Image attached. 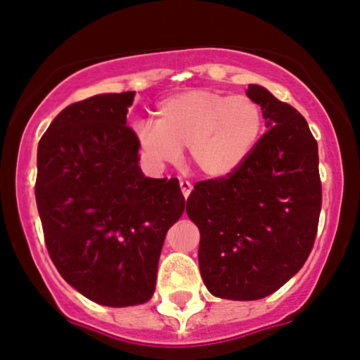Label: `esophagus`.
I'll return each mask as SVG.
<instances>
[{"instance_id":"34e87169","label":"esophagus","mask_w":360,"mask_h":360,"mask_svg":"<svg viewBox=\"0 0 360 360\" xmlns=\"http://www.w3.org/2000/svg\"><path fill=\"white\" fill-rule=\"evenodd\" d=\"M192 184H190L188 180H180V190H181V193H184V197L185 198H188V195H190V192H192Z\"/></svg>"}]
</instances>
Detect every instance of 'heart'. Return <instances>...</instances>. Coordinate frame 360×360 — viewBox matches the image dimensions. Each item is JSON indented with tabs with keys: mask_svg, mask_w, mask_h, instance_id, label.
I'll use <instances>...</instances> for the list:
<instances>
[{
	"mask_svg": "<svg viewBox=\"0 0 360 360\" xmlns=\"http://www.w3.org/2000/svg\"><path fill=\"white\" fill-rule=\"evenodd\" d=\"M264 128L263 109L248 96L192 89L158 104L156 122L136 126L141 155L155 168L190 162L210 179H226L248 162Z\"/></svg>",
	"mask_w": 360,
	"mask_h": 360,
	"instance_id": "heart-1",
	"label": "heart"
}]
</instances>
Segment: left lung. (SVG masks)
I'll return each mask as SVG.
<instances>
[{"mask_svg":"<svg viewBox=\"0 0 360 360\" xmlns=\"http://www.w3.org/2000/svg\"><path fill=\"white\" fill-rule=\"evenodd\" d=\"M246 94L268 131L238 172L198 181L187 198L207 290L239 302L268 297L302 269L322 209L319 146L305 117L257 84Z\"/></svg>","mask_w":360,"mask_h":360,"instance_id":"left-lung-1","label":"left lung"}]
</instances>
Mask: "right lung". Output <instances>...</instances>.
<instances>
[{
	"label": "right lung",
	"mask_w": 360,
	"mask_h": 360,
	"mask_svg": "<svg viewBox=\"0 0 360 360\" xmlns=\"http://www.w3.org/2000/svg\"><path fill=\"white\" fill-rule=\"evenodd\" d=\"M134 92L67 105L38 143L35 197L55 268L104 307L153 297L165 236L181 217L176 179H148L126 126Z\"/></svg>",
	"instance_id": "add662e5"
}]
</instances>
